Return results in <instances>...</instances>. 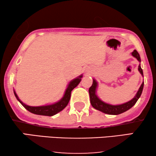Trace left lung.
<instances>
[{
    "mask_svg": "<svg viewBox=\"0 0 156 156\" xmlns=\"http://www.w3.org/2000/svg\"><path fill=\"white\" fill-rule=\"evenodd\" d=\"M132 55L134 57H136L138 61L140 62V55L138 54V52L136 50L132 52ZM138 71L140 72V73L141 74L142 76H144V73H143V70L140 67V65L138 66ZM144 82L142 83V84L140 85L139 89H138L137 94L135 96V97L133 99H131V101L126 102V103L120 104V105H111V104L104 103V101H102L101 100H100L96 94V89L97 87V82H96L94 80H93L92 85L90 87V88L89 89V97H90V102L91 106L94 108H96L97 110H99L100 112L104 113V114H107L110 115H118L122 113L126 112L129 109H130L132 106L135 105L136 101H138V99H139L140 95H141L143 89H144Z\"/></svg>",
    "mask_w": 156,
    "mask_h": 156,
    "instance_id": "8db88e82",
    "label": "left lung"
}]
</instances>
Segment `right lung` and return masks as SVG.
Instances as JSON below:
<instances>
[{
  "label": "right lung",
  "mask_w": 156,
  "mask_h": 156,
  "mask_svg": "<svg viewBox=\"0 0 156 156\" xmlns=\"http://www.w3.org/2000/svg\"><path fill=\"white\" fill-rule=\"evenodd\" d=\"M82 75L78 76L77 78L74 79L69 82L68 87L66 89L65 95L60 101L57 103L51 104V105L42 106H27L26 104H23L22 101L19 99L18 96H17L16 91H14V94L17 98V99L20 102V104L28 111V112L33 113V114L37 115H42V116H53V115L57 114V113L63 110L69 103L70 97H71V92L77 85L80 84V81L82 80Z\"/></svg>",
  "instance_id": "right-lung-1"
}]
</instances>
